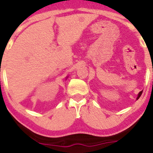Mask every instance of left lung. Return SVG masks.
Listing matches in <instances>:
<instances>
[{"label":"left lung","instance_id":"1","mask_svg":"<svg viewBox=\"0 0 153 153\" xmlns=\"http://www.w3.org/2000/svg\"><path fill=\"white\" fill-rule=\"evenodd\" d=\"M142 93H143V91H140V93H139V94H138V97H137V100H138V99L140 98V96H141Z\"/></svg>","mask_w":153,"mask_h":153}]
</instances>
